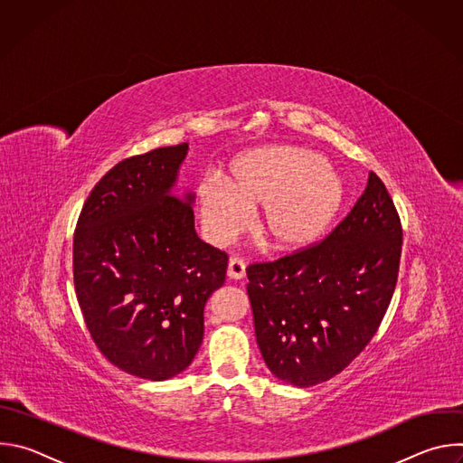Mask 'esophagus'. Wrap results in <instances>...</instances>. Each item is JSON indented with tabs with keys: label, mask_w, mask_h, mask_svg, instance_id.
I'll list each match as a JSON object with an SVG mask.
<instances>
[{
	"label": "esophagus",
	"mask_w": 463,
	"mask_h": 463,
	"mask_svg": "<svg viewBox=\"0 0 463 463\" xmlns=\"http://www.w3.org/2000/svg\"><path fill=\"white\" fill-rule=\"evenodd\" d=\"M227 275L231 280H241L245 277V263L240 258H231L229 268H227Z\"/></svg>",
	"instance_id": "1"
}]
</instances>
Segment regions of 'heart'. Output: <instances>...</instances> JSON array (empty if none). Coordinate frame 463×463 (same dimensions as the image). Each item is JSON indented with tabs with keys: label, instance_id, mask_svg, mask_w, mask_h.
<instances>
[{
	"label": "heart",
	"instance_id": "heart-1",
	"mask_svg": "<svg viewBox=\"0 0 463 463\" xmlns=\"http://www.w3.org/2000/svg\"><path fill=\"white\" fill-rule=\"evenodd\" d=\"M346 200L339 174L311 150L271 145L238 156L229 184L209 177L197 188V211L214 243H225L260 207L258 234L279 254H300L332 229Z\"/></svg>",
	"mask_w": 463,
	"mask_h": 463
}]
</instances>
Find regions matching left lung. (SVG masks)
<instances>
[{"mask_svg":"<svg viewBox=\"0 0 463 463\" xmlns=\"http://www.w3.org/2000/svg\"><path fill=\"white\" fill-rule=\"evenodd\" d=\"M403 231L370 172L352 213L322 243L247 268L256 343L275 377L313 386L370 343L398 282Z\"/></svg>","mask_w":463,"mask_h":463,"instance_id":"obj_1","label":"left lung"}]
</instances>
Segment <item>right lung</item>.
Here are the masks:
<instances>
[{
    "label": "right lung",
    "instance_id": "add662e5",
    "mask_svg": "<svg viewBox=\"0 0 463 463\" xmlns=\"http://www.w3.org/2000/svg\"><path fill=\"white\" fill-rule=\"evenodd\" d=\"M188 145L128 157L93 188L73 238L77 298L104 357L131 375L184 372L203 341L205 304L227 254L194 229V194L175 190Z\"/></svg>",
    "mask_w": 463,
    "mask_h": 463
}]
</instances>
